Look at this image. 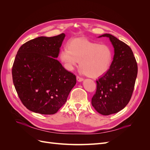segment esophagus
Listing matches in <instances>:
<instances>
[{"mask_svg": "<svg viewBox=\"0 0 150 150\" xmlns=\"http://www.w3.org/2000/svg\"><path fill=\"white\" fill-rule=\"evenodd\" d=\"M76 79H77V81H79V82H81V81H83V78H81V77H80L79 76H78L76 77Z\"/></svg>", "mask_w": 150, "mask_h": 150, "instance_id": "34e87169", "label": "esophagus"}]
</instances>
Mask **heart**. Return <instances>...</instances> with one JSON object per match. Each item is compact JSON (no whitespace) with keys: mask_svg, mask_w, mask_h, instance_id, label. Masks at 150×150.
<instances>
[{"mask_svg":"<svg viewBox=\"0 0 150 150\" xmlns=\"http://www.w3.org/2000/svg\"><path fill=\"white\" fill-rule=\"evenodd\" d=\"M59 58L66 69L72 71L80 61L81 71L91 78H98L110 69L112 62V48L85 38L72 39L68 48L61 50Z\"/></svg>","mask_w":150,"mask_h":150,"instance_id":"1","label":"heart"}]
</instances>
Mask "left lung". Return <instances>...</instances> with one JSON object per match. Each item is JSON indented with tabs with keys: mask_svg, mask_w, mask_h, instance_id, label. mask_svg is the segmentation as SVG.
<instances>
[{
	"mask_svg": "<svg viewBox=\"0 0 150 150\" xmlns=\"http://www.w3.org/2000/svg\"><path fill=\"white\" fill-rule=\"evenodd\" d=\"M109 38L115 48L112 64L105 74L96 80V91L92 98L94 108L103 115L115 114L130 101L138 74V65L129 46L111 34Z\"/></svg>",
	"mask_w": 150,
	"mask_h": 150,
	"instance_id": "left-lung-1",
	"label": "left lung"
}]
</instances>
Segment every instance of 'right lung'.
Masks as SVG:
<instances>
[{"instance_id":"obj_1","label":"right lung","mask_w":150,"mask_h":150,"mask_svg":"<svg viewBox=\"0 0 150 150\" xmlns=\"http://www.w3.org/2000/svg\"><path fill=\"white\" fill-rule=\"evenodd\" d=\"M65 37H39L22 44L12 66L13 83L24 105L31 111L53 115L64 105L76 83V76L55 58Z\"/></svg>"}]
</instances>
